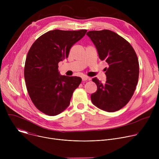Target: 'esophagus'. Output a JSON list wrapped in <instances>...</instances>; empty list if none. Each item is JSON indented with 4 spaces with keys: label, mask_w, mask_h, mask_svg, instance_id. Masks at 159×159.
Masks as SVG:
<instances>
[{
    "label": "esophagus",
    "mask_w": 159,
    "mask_h": 159,
    "mask_svg": "<svg viewBox=\"0 0 159 159\" xmlns=\"http://www.w3.org/2000/svg\"><path fill=\"white\" fill-rule=\"evenodd\" d=\"M82 79L83 81H86V80H89L90 79H89V77H87V76H83V77H82Z\"/></svg>",
    "instance_id": "1"
}]
</instances>
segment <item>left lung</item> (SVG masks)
I'll use <instances>...</instances> for the list:
<instances>
[{"label": "left lung", "instance_id": "1", "mask_svg": "<svg viewBox=\"0 0 159 159\" xmlns=\"http://www.w3.org/2000/svg\"><path fill=\"white\" fill-rule=\"evenodd\" d=\"M99 58L108 64L105 68V84L96 77L93 81L97 91L90 96L94 105L107 111L115 112L123 107L133 96L139 77V63L131 45L117 33L107 30L90 31Z\"/></svg>", "mask_w": 159, "mask_h": 159}]
</instances>
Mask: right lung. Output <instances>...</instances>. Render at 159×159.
Wrapping results in <instances>:
<instances>
[{"label": "right lung", "instance_id": "obj_1", "mask_svg": "<svg viewBox=\"0 0 159 159\" xmlns=\"http://www.w3.org/2000/svg\"><path fill=\"white\" fill-rule=\"evenodd\" d=\"M86 30H55L39 36L26 59L25 79L29 96L36 107L48 116H56L70 104L82 79L60 75L58 63L68 58L73 45Z\"/></svg>", "mask_w": 159, "mask_h": 159}]
</instances>
